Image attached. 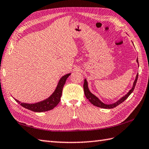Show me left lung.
Returning <instances> with one entry per match:
<instances>
[{
	"label": "left lung",
	"instance_id": "obj_1",
	"mask_svg": "<svg viewBox=\"0 0 149 149\" xmlns=\"http://www.w3.org/2000/svg\"><path fill=\"white\" fill-rule=\"evenodd\" d=\"M136 61L138 64V59H136ZM138 74L136 75V79L133 83V86H132V88H131V90L129 91V92L125 95L124 97H122L121 99L120 100H118L117 102H116L115 103H113L111 104H106L103 103L102 102L98 99V98L94 95L93 94L91 93L90 92V91L88 89V83L86 81V79H84V85H83V88H84V95L87 99L89 100L90 102L93 104V105L97 107H101V108H104V109H111V108H114L116 106H118L120 104L122 103L123 101L125 100V99H127L128 97L132 93V91H134V88L136 86V82L138 80Z\"/></svg>",
	"mask_w": 149,
	"mask_h": 149
}]
</instances>
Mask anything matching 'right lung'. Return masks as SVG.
Returning a JSON list of instances; mask_svg holds the SVG:
<instances>
[{
	"mask_svg": "<svg viewBox=\"0 0 149 149\" xmlns=\"http://www.w3.org/2000/svg\"><path fill=\"white\" fill-rule=\"evenodd\" d=\"M70 75V74H66L61 78V79L59 80L55 91H54V93L48 98V99L34 104H27L24 102L22 103L17 99H15V100L17 101L18 104H20L22 107H24L25 108L29 109L31 111H33L34 112H43L51 110L54 109V107H55L58 105L59 102H60L63 86H64V85L65 84L66 79L69 77Z\"/></svg>",
	"mask_w": 149,
	"mask_h": 149,
	"instance_id": "1",
	"label": "right lung"
}]
</instances>
